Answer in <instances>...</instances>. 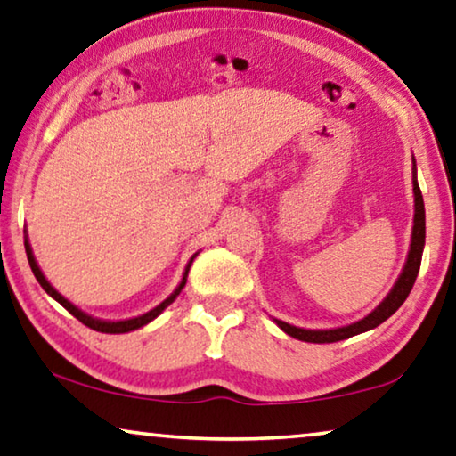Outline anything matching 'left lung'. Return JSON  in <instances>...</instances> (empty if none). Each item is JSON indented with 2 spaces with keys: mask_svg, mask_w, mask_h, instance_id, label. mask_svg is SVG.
<instances>
[{
  "mask_svg": "<svg viewBox=\"0 0 456 456\" xmlns=\"http://www.w3.org/2000/svg\"><path fill=\"white\" fill-rule=\"evenodd\" d=\"M413 161V172H411V184H413V227H411V243H410V251H407V260L405 266L399 274L397 282L393 284V289L389 290L383 301L379 303V307L375 311H370L369 315L358 319V322L350 323V325H342V328H334V330H305V328H297V325H290L287 322H281V319H274V323L281 328L284 334H289L290 338L301 339V342H311V344H331V342H339V339L364 334V331L375 330L377 325H380L385 319H389L395 311L402 307L407 295L411 293L413 282H416L418 272H419V264H422V254H424V243H426V210H424V199H422V190H419L418 184V169H416V159Z\"/></svg>",
  "mask_w": 456,
  "mask_h": 456,
  "instance_id": "1",
  "label": "left lung"
}]
</instances>
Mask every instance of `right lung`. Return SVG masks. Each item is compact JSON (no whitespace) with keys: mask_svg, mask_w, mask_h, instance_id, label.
Wrapping results in <instances>:
<instances>
[{"mask_svg":"<svg viewBox=\"0 0 456 456\" xmlns=\"http://www.w3.org/2000/svg\"><path fill=\"white\" fill-rule=\"evenodd\" d=\"M24 246H26V256H28V264H30V268H32V272H34V276H37V281H38L40 287H43V289L46 290V295H51V297L54 298V301L63 305V307H65L67 311H69V314H71L73 317H77L81 323L87 325V328H92V330H96V331H102V334H126V331L139 330V328H142V325H147L149 322H153V319L158 317V315L161 314V311L167 307V305H172V303L175 301V297H178V295L182 293V289H184V284H186L188 270H190V266H192L194 257L199 256V254H194L192 257H190V262H188V266H186V270H184V274H182L180 284H178V287H175L174 293L166 298V301H161V303L158 305V307H153L151 311H147V314H142V315H139V317L120 319V322H106V319H98V317L87 315L86 311H81V309L76 307V305H73L71 301H67V298H65L63 295H61L59 290L54 289L53 284L45 278L43 270H40V266L37 264V257H34V254H32V248H30V243H28V237H26V240H24Z\"/></svg>","mask_w":456,"mask_h":456,"instance_id":"1","label":"right lung"}]
</instances>
